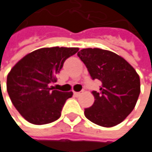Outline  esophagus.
Wrapping results in <instances>:
<instances>
[{
    "mask_svg": "<svg viewBox=\"0 0 152 152\" xmlns=\"http://www.w3.org/2000/svg\"><path fill=\"white\" fill-rule=\"evenodd\" d=\"M74 95H75L76 97H78V96L81 95V92H76V91H75V92H74Z\"/></svg>",
    "mask_w": 152,
    "mask_h": 152,
    "instance_id": "1",
    "label": "esophagus"
}]
</instances>
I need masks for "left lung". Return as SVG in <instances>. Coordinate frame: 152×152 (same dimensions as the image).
<instances>
[{"mask_svg": "<svg viewBox=\"0 0 152 152\" xmlns=\"http://www.w3.org/2000/svg\"><path fill=\"white\" fill-rule=\"evenodd\" d=\"M92 79L102 85L92 91L93 105L84 110L91 122L111 128L122 122L133 111L140 94V77L121 56L100 48H84L77 53Z\"/></svg>", "mask_w": 152, "mask_h": 152, "instance_id": "obj_1", "label": "left lung"}]
</instances>
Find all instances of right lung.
Returning a JSON list of instances; mask_svg holds the SVG:
<instances>
[{
	"label": "right lung",
	"mask_w": 152,
	"mask_h": 152,
	"mask_svg": "<svg viewBox=\"0 0 152 152\" xmlns=\"http://www.w3.org/2000/svg\"><path fill=\"white\" fill-rule=\"evenodd\" d=\"M78 47H44L16 62L7 76V91L19 113L30 123L44 125L61 117L66 100L73 92H62L49 86L66 59Z\"/></svg>",
	"instance_id": "1"
}]
</instances>
